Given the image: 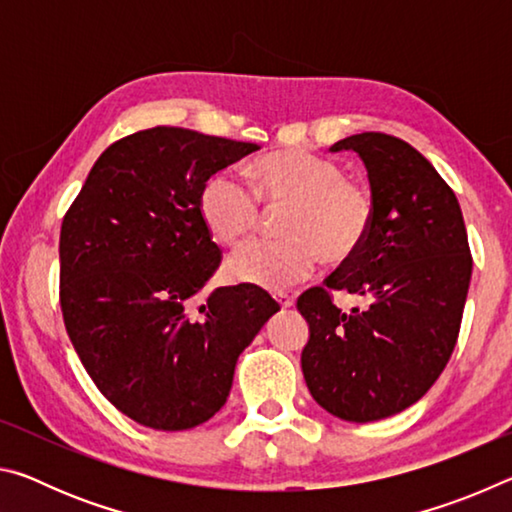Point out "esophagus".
Segmentation results:
<instances>
[{
    "label": "esophagus",
    "instance_id": "1",
    "mask_svg": "<svg viewBox=\"0 0 512 512\" xmlns=\"http://www.w3.org/2000/svg\"><path fill=\"white\" fill-rule=\"evenodd\" d=\"M275 300L282 309H289V307H293V302H296V300H293V296H287V293H277Z\"/></svg>",
    "mask_w": 512,
    "mask_h": 512
}]
</instances>
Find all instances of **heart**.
<instances>
[{
	"label": "heart",
	"instance_id": "heart-1",
	"mask_svg": "<svg viewBox=\"0 0 512 512\" xmlns=\"http://www.w3.org/2000/svg\"><path fill=\"white\" fill-rule=\"evenodd\" d=\"M284 207L287 237L253 239L225 262L232 280L282 291L316 271L320 257L345 262L366 241L375 205L366 187L345 176L336 160L311 151L266 153L255 162V189L235 169H216L198 194L205 228L221 244H237L257 228L262 203Z\"/></svg>",
	"mask_w": 512,
	"mask_h": 512
}]
</instances>
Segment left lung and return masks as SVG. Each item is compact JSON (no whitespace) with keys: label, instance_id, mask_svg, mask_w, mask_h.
I'll return each mask as SVG.
<instances>
[{"label":"left lung","instance_id":"8db88e82","mask_svg":"<svg viewBox=\"0 0 512 512\" xmlns=\"http://www.w3.org/2000/svg\"><path fill=\"white\" fill-rule=\"evenodd\" d=\"M366 164L375 216L363 246L298 298L309 323L302 372L336 418L372 422L409 409L445 370L461 329L472 255L461 205L431 162L386 133H359L329 151ZM332 290L369 300L348 315Z\"/></svg>","mask_w":512,"mask_h":512}]
</instances>
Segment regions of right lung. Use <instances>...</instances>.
I'll return each instance as SVG.
<instances>
[{"label":"right lung","instance_id":"right-lung-1","mask_svg":"<svg viewBox=\"0 0 512 512\" xmlns=\"http://www.w3.org/2000/svg\"><path fill=\"white\" fill-rule=\"evenodd\" d=\"M257 144L155 126L94 162L60 228V309L103 397L160 431L210 420L280 305L253 284L198 293L221 264L198 212L210 173Z\"/></svg>","mask_w":512,"mask_h":512}]
</instances>
